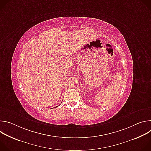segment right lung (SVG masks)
Instances as JSON below:
<instances>
[{
  "mask_svg": "<svg viewBox=\"0 0 151 151\" xmlns=\"http://www.w3.org/2000/svg\"><path fill=\"white\" fill-rule=\"evenodd\" d=\"M58 106H56V107H58Z\"/></svg>",
  "mask_w": 151,
  "mask_h": 151,
  "instance_id": "1",
  "label": "right lung"
}]
</instances>
